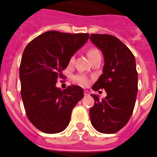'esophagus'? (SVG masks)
Instances as JSON below:
<instances>
[{"label":"esophagus","instance_id":"1","mask_svg":"<svg viewBox=\"0 0 157 157\" xmlns=\"http://www.w3.org/2000/svg\"><path fill=\"white\" fill-rule=\"evenodd\" d=\"M84 94H85V96H89V95H90V92H89L88 90H85Z\"/></svg>","mask_w":157,"mask_h":157}]
</instances>
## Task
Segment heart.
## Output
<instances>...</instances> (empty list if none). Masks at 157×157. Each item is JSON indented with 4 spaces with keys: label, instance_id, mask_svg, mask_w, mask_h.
Here are the masks:
<instances>
[{
    "label": "heart",
    "instance_id": "heart-1",
    "mask_svg": "<svg viewBox=\"0 0 157 157\" xmlns=\"http://www.w3.org/2000/svg\"><path fill=\"white\" fill-rule=\"evenodd\" d=\"M87 55H88L90 60H93L95 57H98V56H100V53L99 51V50L97 48H95V47H92V48H90L87 51ZM75 61V57L72 56L71 57L70 60H69V63L70 64H73ZM76 80H77L80 84L83 85V86H87L89 83L88 78L86 77L85 75H77L76 76Z\"/></svg>",
    "mask_w": 157,
    "mask_h": 157
}]
</instances>
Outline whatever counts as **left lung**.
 <instances>
[{
    "mask_svg": "<svg viewBox=\"0 0 157 157\" xmlns=\"http://www.w3.org/2000/svg\"><path fill=\"white\" fill-rule=\"evenodd\" d=\"M90 40L103 53V74L93 86L97 91L104 89L107 96L100 100L92 94L94 106L90 108L92 125L104 134L118 132L130 119L138 93L136 59L128 47L108 34H91Z\"/></svg>",
    "mask_w": 157,
    "mask_h": 157,
    "instance_id": "obj_1",
    "label": "left lung"
}]
</instances>
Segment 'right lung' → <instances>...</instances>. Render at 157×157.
Masks as SVG:
<instances>
[{"label":"right lung","mask_w":157,"mask_h":157,"mask_svg":"<svg viewBox=\"0 0 157 157\" xmlns=\"http://www.w3.org/2000/svg\"><path fill=\"white\" fill-rule=\"evenodd\" d=\"M89 36L48 31L33 39L23 51L19 68L21 99L29 120L44 133L64 131L72 109L84 96L80 86L61 90L56 83Z\"/></svg>","instance_id":"right-lung-1"}]
</instances>
